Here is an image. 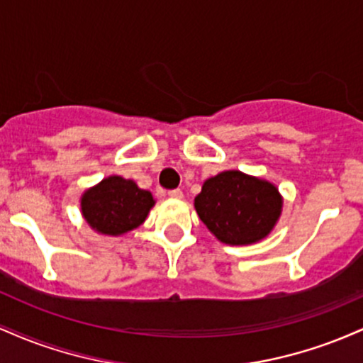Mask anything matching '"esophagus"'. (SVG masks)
Instances as JSON below:
<instances>
[{
    "label": "esophagus",
    "instance_id": "esophagus-1",
    "mask_svg": "<svg viewBox=\"0 0 363 363\" xmlns=\"http://www.w3.org/2000/svg\"><path fill=\"white\" fill-rule=\"evenodd\" d=\"M169 196H170V198H174V199H181L182 198V191L181 189H170Z\"/></svg>",
    "mask_w": 363,
    "mask_h": 363
}]
</instances>
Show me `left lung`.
<instances>
[{
  "label": "left lung",
  "mask_w": 363,
  "mask_h": 363,
  "mask_svg": "<svg viewBox=\"0 0 363 363\" xmlns=\"http://www.w3.org/2000/svg\"><path fill=\"white\" fill-rule=\"evenodd\" d=\"M281 203L273 184L239 170L208 179L194 198L201 222L216 239L232 245L264 239L280 216Z\"/></svg>",
  "instance_id": "left-lung-1"
}]
</instances>
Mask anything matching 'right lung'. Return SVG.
I'll return each instance as SVG.
<instances>
[{
  "label": "right lung",
  "instance_id": "1",
  "mask_svg": "<svg viewBox=\"0 0 363 363\" xmlns=\"http://www.w3.org/2000/svg\"><path fill=\"white\" fill-rule=\"evenodd\" d=\"M153 205L150 191L129 179L111 176L83 194L82 213L101 234L119 235L143 223Z\"/></svg>",
  "mask_w": 363,
  "mask_h": 363
}]
</instances>
